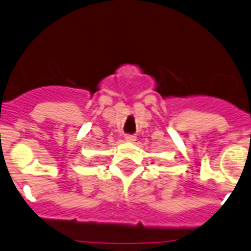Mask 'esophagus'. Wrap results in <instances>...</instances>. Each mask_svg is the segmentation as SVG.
Masks as SVG:
<instances>
[{
	"instance_id": "esophagus-1",
	"label": "esophagus",
	"mask_w": 251,
	"mask_h": 251,
	"mask_svg": "<svg viewBox=\"0 0 251 251\" xmlns=\"http://www.w3.org/2000/svg\"><path fill=\"white\" fill-rule=\"evenodd\" d=\"M125 139H126V141H129V143H133V141L136 140L135 135H131V134H126Z\"/></svg>"
}]
</instances>
